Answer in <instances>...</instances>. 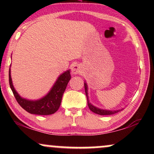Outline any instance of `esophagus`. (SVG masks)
Returning a JSON list of instances; mask_svg holds the SVG:
<instances>
[{"label":"esophagus","instance_id":"esophagus-1","mask_svg":"<svg viewBox=\"0 0 154 154\" xmlns=\"http://www.w3.org/2000/svg\"><path fill=\"white\" fill-rule=\"evenodd\" d=\"M81 72V66L78 64H75V65L73 66L72 67V73L73 74H78L80 73Z\"/></svg>","mask_w":154,"mask_h":154}]
</instances>
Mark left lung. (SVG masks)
<instances>
[{"label":"left lung","mask_w":154,"mask_h":154,"mask_svg":"<svg viewBox=\"0 0 154 154\" xmlns=\"http://www.w3.org/2000/svg\"><path fill=\"white\" fill-rule=\"evenodd\" d=\"M84 87H85V92H86V95L87 97V101H88V108L90 109V110L91 111L94 112L95 113H97L98 115H112V114H115V113H118L119 111H120L121 110H117V111H107V110H102V109H99L98 108L95 107L93 105H91L90 103H89L88 99V92H87V84L86 83H84Z\"/></svg>","instance_id":"obj_1"}]
</instances>
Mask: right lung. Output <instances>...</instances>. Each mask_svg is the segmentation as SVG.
I'll list each match as a JSON object with an SVG mask.
<instances>
[{
	"mask_svg": "<svg viewBox=\"0 0 154 154\" xmlns=\"http://www.w3.org/2000/svg\"><path fill=\"white\" fill-rule=\"evenodd\" d=\"M70 72V71H67L60 75L50 92L45 97L35 101L22 98L16 91L11 80V69H9V84L17 102L24 110L31 114L51 115L59 109L63 94L71 79Z\"/></svg>",
	"mask_w": 154,
	"mask_h": 154,
	"instance_id": "add662e5",
	"label": "right lung"
}]
</instances>
